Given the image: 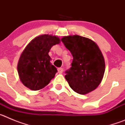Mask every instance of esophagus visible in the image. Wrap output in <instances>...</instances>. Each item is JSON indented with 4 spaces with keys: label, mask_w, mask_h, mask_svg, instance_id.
Masks as SVG:
<instances>
[{
    "label": "esophagus",
    "mask_w": 125,
    "mask_h": 125,
    "mask_svg": "<svg viewBox=\"0 0 125 125\" xmlns=\"http://www.w3.org/2000/svg\"><path fill=\"white\" fill-rule=\"evenodd\" d=\"M57 71H58V73H59V74L62 73V72H63V69H62V68H58V69H57Z\"/></svg>",
    "instance_id": "34e87169"
}]
</instances>
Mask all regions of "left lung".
I'll use <instances>...</instances> for the list:
<instances>
[{"label": "left lung", "mask_w": 125, "mask_h": 125, "mask_svg": "<svg viewBox=\"0 0 125 125\" xmlns=\"http://www.w3.org/2000/svg\"><path fill=\"white\" fill-rule=\"evenodd\" d=\"M73 59L65 78L71 89L80 94L93 91L102 81L105 71L103 56L98 45L86 37L74 35L61 39Z\"/></svg>", "instance_id": "obj_1"}]
</instances>
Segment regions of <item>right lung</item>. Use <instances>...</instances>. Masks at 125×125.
Wrapping results in <instances>:
<instances>
[{
  "label": "right lung",
  "instance_id": "add662e5",
  "mask_svg": "<svg viewBox=\"0 0 125 125\" xmlns=\"http://www.w3.org/2000/svg\"><path fill=\"white\" fill-rule=\"evenodd\" d=\"M60 42L59 37L48 34L41 35L28 44L19 60V76L21 82L33 91L47 86L57 70L51 62L48 53L51 48Z\"/></svg>",
  "mask_w": 125,
  "mask_h": 125
}]
</instances>
